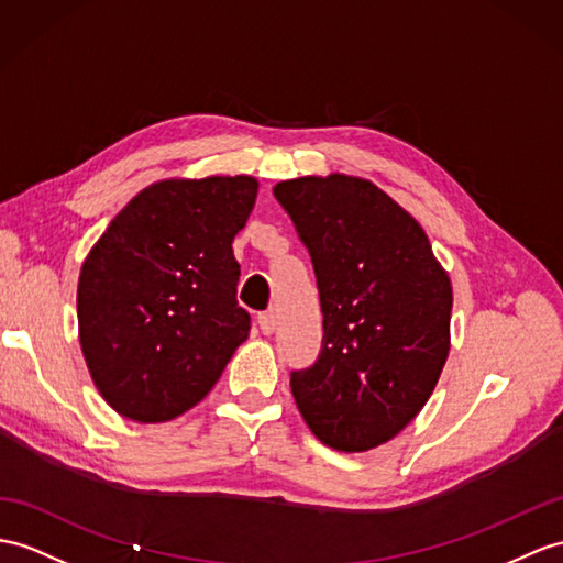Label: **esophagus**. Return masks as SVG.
Returning a JSON list of instances; mask_svg holds the SVG:
<instances>
[{"mask_svg":"<svg viewBox=\"0 0 563 563\" xmlns=\"http://www.w3.org/2000/svg\"><path fill=\"white\" fill-rule=\"evenodd\" d=\"M257 327H260V332H263V334H272L274 327H277V314H274L272 310L260 312L257 314Z\"/></svg>","mask_w":563,"mask_h":563,"instance_id":"esophagus-1","label":"esophagus"}]
</instances>
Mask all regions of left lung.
Masks as SVG:
<instances>
[{"label": "left lung", "mask_w": 563, "mask_h": 563, "mask_svg": "<svg viewBox=\"0 0 563 563\" xmlns=\"http://www.w3.org/2000/svg\"><path fill=\"white\" fill-rule=\"evenodd\" d=\"M310 253L322 346L294 369L300 416L336 451L389 442L428 404L449 355L451 282L422 227L358 176L274 186Z\"/></svg>", "instance_id": "left-lung-1"}]
</instances>
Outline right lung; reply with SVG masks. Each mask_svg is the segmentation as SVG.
Masks as SVG:
<instances>
[{"instance_id":"add662e5","label":"right lung","mask_w":563,"mask_h":563,"mask_svg":"<svg viewBox=\"0 0 563 563\" xmlns=\"http://www.w3.org/2000/svg\"><path fill=\"white\" fill-rule=\"evenodd\" d=\"M253 176L169 178L141 190L78 277V334L102 399L135 422L202 401L249 339L231 251L255 205Z\"/></svg>"}]
</instances>
